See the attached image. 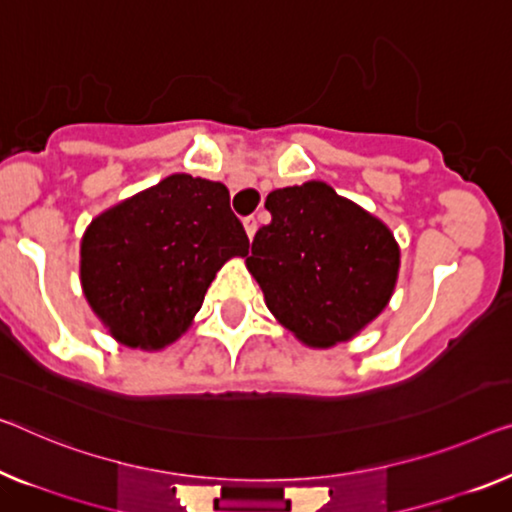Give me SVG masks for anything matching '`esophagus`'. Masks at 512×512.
Returning a JSON list of instances; mask_svg holds the SVG:
<instances>
[{
    "mask_svg": "<svg viewBox=\"0 0 512 512\" xmlns=\"http://www.w3.org/2000/svg\"><path fill=\"white\" fill-rule=\"evenodd\" d=\"M243 230H246V234H248V239H253V236H255V232H257V220H255L253 216L243 218Z\"/></svg>",
    "mask_w": 512,
    "mask_h": 512,
    "instance_id": "esophagus-1",
    "label": "esophagus"
}]
</instances>
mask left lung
Listing matches in <instances>:
<instances>
[{"instance_id": "obj_1", "label": "left lung", "mask_w": 512, "mask_h": 512, "mask_svg": "<svg viewBox=\"0 0 512 512\" xmlns=\"http://www.w3.org/2000/svg\"><path fill=\"white\" fill-rule=\"evenodd\" d=\"M264 207L271 223L257 230L246 266L266 308L305 347L352 340L395 292L393 232L324 181L273 190Z\"/></svg>"}]
</instances>
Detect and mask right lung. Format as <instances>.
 I'll return each mask as SVG.
<instances>
[{
  "label": "right lung",
  "instance_id": "obj_1",
  "mask_svg": "<svg viewBox=\"0 0 512 512\" xmlns=\"http://www.w3.org/2000/svg\"><path fill=\"white\" fill-rule=\"evenodd\" d=\"M248 246L225 183L170 174L91 220L82 294L119 345L158 352L190 329L211 280Z\"/></svg>",
  "mask_w": 512,
  "mask_h": 512
}]
</instances>
